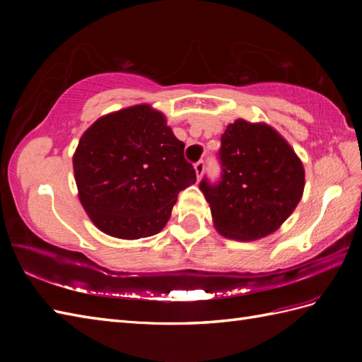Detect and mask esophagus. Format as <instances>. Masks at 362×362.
Masks as SVG:
<instances>
[{
	"mask_svg": "<svg viewBox=\"0 0 362 362\" xmlns=\"http://www.w3.org/2000/svg\"><path fill=\"white\" fill-rule=\"evenodd\" d=\"M194 169H196L197 179H199V177H202V174H204V169H205V161H204V160H199L197 163L194 165Z\"/></svg>",
	"mask_w": 362,
	"mask_h": 362,
	"instance_id": "1",
	"label": "esophagus"
}]
</instances>
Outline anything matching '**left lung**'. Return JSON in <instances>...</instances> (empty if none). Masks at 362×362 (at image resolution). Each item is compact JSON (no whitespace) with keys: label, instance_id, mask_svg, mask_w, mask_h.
<instances>
[{"label":"left lung","instance_id":"8db88e82","mask_svg":"<svg viewBox=\"0 0 362 362\" xmlns=\"http://www.w3.org/2000/svg\"><path fill=\"white\" fill-rule=\"evenodd\" d=\"M221 177L199 183L221 235L253 241L275 232L300 202L305 171L294 149L266 124L236 119L221 136Z\"/></svg>","mask_w":362,"mask_h":362}]
</instances>
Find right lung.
I'll return each instance as SVG.
<instances>
[{
	"instance_id": "obj_1",
	"label": "right lung",
	"mask_w": 362,
	"mask_h": 362,
	"mask_svg": "<svg viewBox=\"0 0 362 362\" xmlns=\"http://www.w3.org/2000/svg\"><path fill=\"white\" fill-rule=\"evenodd\" d=\"M185 144L163 115L135 105L99 118L73 157L81 204L104 233L140 240L158 233L177 194L196 182Z\"/></svg>"
}]
</instances>
